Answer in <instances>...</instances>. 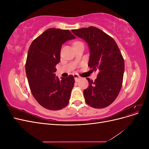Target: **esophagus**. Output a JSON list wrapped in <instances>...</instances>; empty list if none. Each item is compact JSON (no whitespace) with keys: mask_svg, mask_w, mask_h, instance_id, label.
<instances>
[{"mask_svg":"<svg viewBox=\"0 0 149 149\" xmlns=\"http://www.w3.org/2000/svg\"><path fill=\"white\" fill-rule=\"evenodd\" d=\"M73 76H74L76 82H78V81H79V79L81 78L80 76L79 75H78L77 74H73Z\"/></svg>","mask_w":149,"mask_h":149,"instance_id":"34e87169","label":"esophagus"}]
</instances>
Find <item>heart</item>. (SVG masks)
Wrapping results in <instances>:
<instances>
[{"mask_svg":"<svg viewBox=\"0 0 149 149\" xmlns=\"http://www.w3.org/2000/svg\"><path fill=\"white\" fill-rule=\"evenodd\" d=\"M81 43V42H76L74 43V44H77V43Z\"/></svg>","mask_w":149,"mask_h":149,"instance_id":"heart-1","label":"heart"}]
</instances>
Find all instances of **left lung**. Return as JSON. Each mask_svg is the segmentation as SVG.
<instances>
[{
  "label": "left lung",
  "mask_w": 149,
  "mask_h": 149,
  "mask_svg": "<svg viewBox=\"0 0 149 149\" xmlns=\"http://www.w3.org/2000/svg\"><path fill=\"white\" fill-rule=\"evenodd\" d=\"M71 31L88 44V66L99 71L94 81L86 78L89 85L83 91L85 101L94 108L107 107L118 97L123 84L124 61L118 45L110 36L94 26Z\"/></svg>",
  "instance_id": "obj_1"
}]
</instances>
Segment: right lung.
<instances>
[{"mask_svg": "<svg viewBox=\"0 0 149 149\" xmlns=\"http://www.w3.org/2000/svg\"><path fill=\"white\" fill-rule=\"evenodd\" d=\"M76 37L68 30L48 29L33 40L28 52L25 70L30 90L40 105L56 111L69 103L73 76L59 79L54 73L60 61L62 45Z\"/></svg>", "mask_w": 149, "mask_h": 149, "instance_id": "obj_1", "label": "right lung"}]
</instances>
